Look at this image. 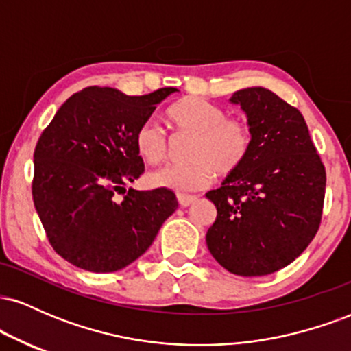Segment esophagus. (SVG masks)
<instances>
[{"label": "esophagus", "mask_w": 351, "mask_h": 351, "mask_svg": "<svg viewBox=\"0 0 351 351\" xmlns=\"http://www.w3.org/2000/svg\"><path fill=\"white\" fill-rule=\"evenodd\" d=\"M196 201V196H189V195H178V203L180 206L186 208L189 204H193Z\"/></svg>", "instance_id": "1"}]
</instances>
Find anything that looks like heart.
Returning a JSON list of instances; mask_svg holds the SVG:
<instances>
[{
    "instance_id": "b5f03b06",
    "label": "heart",
    "mask_w": 351,
    "mask_h": 351,
    "mask_svg": "<svg viewBox=\"0 0 351 351\" xmlns=\"http://www.w3.org/2000/svg\"><path fill=\"white\" fill-rule=\"evenodd\" d=\"M168 120L181 130L195 132L191 162L171 163L148 175L152 184L180 193L196 191L213 180L215 171L226 175L234 171L247 156L251 134L247 125L237 119H226L224 108L201 97H184L168 108ZM135 145L148 163L167 158V135L158 122L148 119L135 134Z\"/></svg>"
}]
</instances>
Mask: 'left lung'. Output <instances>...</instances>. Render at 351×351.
<instances>
[{
    "label": "left lung",
    "mask_w": 351,
    "mask_h": 351,
    "mask_svg": "<svg viewBox=\"0 0 351 351\" xmlns=\"http://www.w3.org/2000/svg\"><path fill=\"white\" fill-rule=\"evenodd\" d=\"M229 102L247 119L251 148L219 188L206 193L216 221L211 256L236 276H267L295 261L320 226L325 167L304 115L265 87H245Z\"/></svg>",
    "instance_id": "1"
}]
</instances>
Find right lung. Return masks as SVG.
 <instances>
[{
  "label": "right lung",
  "instance_id": "1",
  "mask_svg": "<svg viewBox=\"0 0 351 351\" xmlns=\"http://www.w3.org/2000/svg\"><path fill=\"white\" fill-rule=\"evenodd\" d=\"M175 92L125 95L87 87L67 99L43 132L33 199L47 239L67 263L90 272L120 271L145 254L178 208L168 188L125 189L143 173L136 130ZM122 191L128 195L119 199Z\"/></svg>",
  "mask_w": 351,
  "mask_h": 351
}]
</instances>
